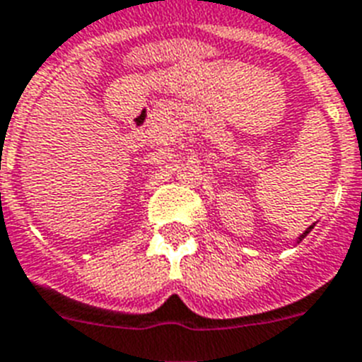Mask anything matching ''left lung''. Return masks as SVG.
Instances as JSON below:
<instances>
[{
	"instance_id": "obj_1",
	"label": "left lung",
	"mask_w": 362,
	"mask_h": 362,
	"mask_svg": "<svg viewBox=\"0 0 362 362\" xmlns=\"http://www.w3.org/2000/svg\"><path fill=\"white\" fill-rule=\"evenodd\" d=\"M312 228H314V226L306 228V230H305V233H303V235H299V241H303V239H305V237L308 235V233H310V230H312Z\"/></svg>"
}]
</instances>
